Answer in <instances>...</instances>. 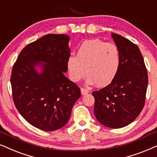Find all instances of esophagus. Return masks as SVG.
<instances>
[{"label":"esophagus","instance_id":"esophagus-1","mask_svg":"<svg viewBox=\"0 0 157 157\" xmlns=\"http://www.w3.org/2000/svg\"><path fill=\"white\" fill-rule=\"evenodd\" d=\"M89 93V90L87 89H85V88H81V94H82V95H86Z\"/></svg>","mask_w":157,"mask_h":157}]
</instances>
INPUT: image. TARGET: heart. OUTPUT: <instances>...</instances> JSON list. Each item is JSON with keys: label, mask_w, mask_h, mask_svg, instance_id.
Listing matches in <instances>:
<instances>
[{"label": "heart", "mask_w": 157, "mask_h": 157, "mask_svg": "<svg viewBox=\"0 0 157 157\" xmlns=\"http://www.w3.org/2000/svg\"><path fill=\"white\" fill-rule=\"evenodd\" d=\"M120 62V53L116 45L90 39L81 44L76 57H69L67 67L71 80L75 82L80 81L86 72L87 85L96 82L98 86L104 87L115 79Z\"/></svg>", "instance_id": "obj_1"}]
</instances>
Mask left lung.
<instances>
[{"instance_id":"obj_1","label":"left lung","mask_w":157,"mask_h":157,"mask_svg":"<svg viewBox=\"0 0 157 157\" xmlns=\"http://www.w3.org/2000/svg\"><path fill=\"white\" fill-rule=\"evenodd\" d=\"M111 36L120 53V67L110 85L93 92L94 113L103 126L119 128L132 123L143 109L148 75L137 45L117 33Z\"/></svg>"}]
</instances>
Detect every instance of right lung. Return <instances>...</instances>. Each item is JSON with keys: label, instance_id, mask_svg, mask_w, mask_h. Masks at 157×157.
Returning a JSON list of instances; mask_svg holds the SVG:
<instances>
[{"label": "right lung", "instance_id": "add662e5", "mask_svg": "<svg viewBox=\"0 0 157 157\" xmlns=\"http://www.w3.org/2000/svg\"><path fill=\"white\" fill-rule=\"evenodd\" d=\"M70 39L65 34L45 35L24 47L13 67L14 104L27 122L41 130L65 126L80 97V89L64 75Z\"/></svg>", "mask_w": 157, "mask_h": 157}]
</instances>
